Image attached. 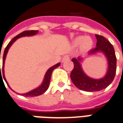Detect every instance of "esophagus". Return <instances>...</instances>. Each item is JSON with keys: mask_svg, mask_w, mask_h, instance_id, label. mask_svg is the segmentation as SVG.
<instances>
[{"mask_svg": "<svg viewBox=\"0 0 123 123\" xmlns=\"http://www.w3.org/2000/svg\"><path fill=\"white\" fill-rule=\"evenodd\" d=\"M70 59V56H69V55H65L63 57H62V62H65L66 61H68Z\"/></svg>", "mask_w": 123, "mask_h": 123, "instance_id": "34e87169", "label": "esophagus"}]
</instances>
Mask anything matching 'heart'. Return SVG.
Returning <instances> with one entry per match:
<instances>
[{"instance_id":"b5f03b06","label":"heart","mask_w":123,"mask_h":123,"mask_svg":"<svg viewBox=\"0 0 123 123\" xmlns=\"http://www.w3.org/2000/svg\"><path fill=\"white\" fill-rule=\"evenodd\" d=\"M93 40L90 37H78L76 38L73 42V45L77 46L80 44L81 48L83 50H90L93 46Z\"/></svg>"}]
</instances>
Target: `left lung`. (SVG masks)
<instances>
[{
	"label": "left lung",
	"instance_id": "8db88e82",
	"mask_svg": "<svg viewBox=\"0 0 123 123\" xmlns=\"http://www.w3.org/2000/svg\"><path fill=\"white\" fill-rule=\"evenodd\" d=\"M96 47L92 49L89 54L102 52L108 62V69L106 76L100 79H93L86 75L83 71L80 61L81 58H73L74 68L71 73V79L79 90L86 92H98L106 88L114 80L117 70V57L113 46L104 36L96 34Z\"/></svg>",
	"mask_w": 123,
	"mask_h": 123
}]
</instances>
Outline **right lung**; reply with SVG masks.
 <instances>
[{
	"label": "right lung",
	"mask_w": 123,
	"mask_h": 123,
	"mask_svg": "<svg viewBox=\"0 0 123 123\" xmlns=\"http://www.w3.org/2000/svg\"><path fill=\"white\" fill-rule=\"evenodd\" d=\"M37 33V30H27V31H24L23 32H21L19 34H18L16 37H15L14 38H12L11 41L9 42L8 45L6 46V47L5 48V51H4V54H3V58H2V72H0V77H2V76H3V78L5 80L6 83V81L5 77V75H4V64H5V61L6 56V54H7V52L9 50V48L11 47V46L12 45V43L15 42V41L18 39L19 37H23V36H33V35H35ZM60 63H58L56 65H55V66L52 67L51 68H50L47 71V72L45 75V77H44V81L42 83V84L39 87H37L35 90L31 91L30 92L26 93H22L23 96H25L27 97H33V96H40L41 94L44 93L46 90H48V87H49V84H50V78H51V75H52V73L53 71V70L56 68V67H58L60 66ZM8 85V84H7ZM9 86V85H8ZM11 88V87H10Z\"/></svg>",
	"instance_id": "right-lung-1"
}]
</instances>
